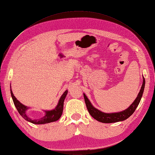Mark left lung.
Masks as SVG:
<instances>
[{"label": "left lung", "instance_id": "8db88e82", "mask_svg": "<svg viewBox=\"0 0 155 155\" xmlns=\"http://www.w3.org/2000/svg\"><path fill=\"white\" fill-rule=\"evenodd\" d=\"M145 78H143V85L141 86V90L140 91H139L137 98L134 101V103H132L130 106L125 110L120 112H116V113H111V114L102 112L101 111L97 110V108L93 107V105L91 104L90 101L87 99V97L86 95L84 93V99H85L87 108V110L91 116L99 122H103V123H114V122L123 121V120H126L127 118H129L131 115H132V114L135 112V109H136V108L137 107L143 95V91H144V88H145Z\"/></svg>", "mask_w": 155, "mask_h": 155}]
</instances>
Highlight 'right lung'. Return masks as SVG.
I'll use <instances>...</instances> for the list:
<instances>
[{
    "label": "right lung",
    "instance_id": "1",
    "mask_svg": "<svg viewBox=\"0 0 155 155\" xmlns=\"http://www.w3.org/2000/svg\"><path fill=\"white\" fill-rule=\"evenodd\" d=\"M10 93L12 97L14 104L15 105V107H16L17 110L18 111L19 114L23 117L25 120L35 124H43L55 122L56 120H58L60 118V116H62L64 107V99L68 93V90H66V91L63 93L62 97H60L58 105L54 110L50 111H45L46 112V114H45V116L43 117L42 118H40L39 120H31V118H29L25 114V111L28 108H27V107H25V105L22 104L20 102H19L16 99V98L14 95L12 90H10Z\"/></svg>",
    "mask_w": 155,
    "mask_h": 155
}]
</instances>
